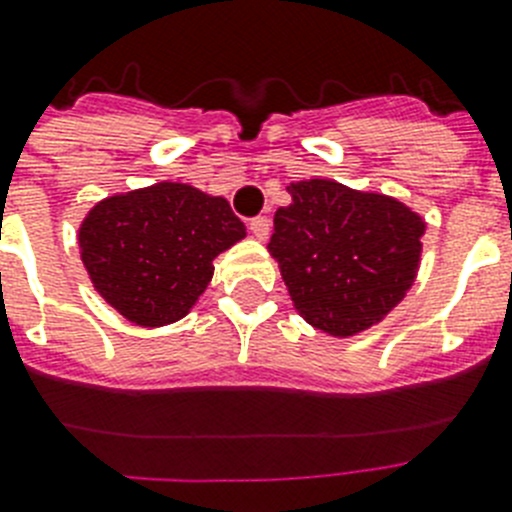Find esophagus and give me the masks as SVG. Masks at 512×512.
Here are the masks:
<instances>
[{"label":"esophagus","instance_id":"34e87169","mask_svg":"<svg viewBox=\"0 0 512 512\" xmlns=\"http://www.w3.org/2000/svg\"><path fill=\"white\" fill-rule=\"evenodd\" d=\"M248 230H251V233H253V238H259V241H266V238H269L271 225H269V220H266V217H253L251 223H248Z\"/></svg>","mask_w":512,"mask_h":512}]
</instances>
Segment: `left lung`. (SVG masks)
Wrapping results in <instances>:
<instances>
[{
  "label": "left lung",
  "mask_w": 512,
  "mask_h": 512,
  "mask_svg": "<svg viewBox=\"0 0 512 512\" xmlns=\"http://www.w3.org/2000/svg\"><path fill=\"white\" fill-rule=\"evenodd\" d=\"M274 215L269 253L297 312L330 336L348 338L397 307L415 282L425 223L395 197L333 179L289 184Z\"/></svg>",
  "instance_id": "1"
}]
</instances>
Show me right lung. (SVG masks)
<instances>
[{
    "label": "right lung",
    "mask_w": 512,
    "mask_h": 512,
    "mask_svg": "<svg viewBox=\"0 0 512 512\" xmlns=\"http://www.w3.org/2000/svg\"><path fill=\"white\" fill-rule=\"evenodd\" d=\"M243 238L228 200L179 182L107 197L79 228L94 289L143 328L184 318L210 284L217 253Z\"/></svg>",
    "instance_id": "right-lung-1"
}]
</instances>
